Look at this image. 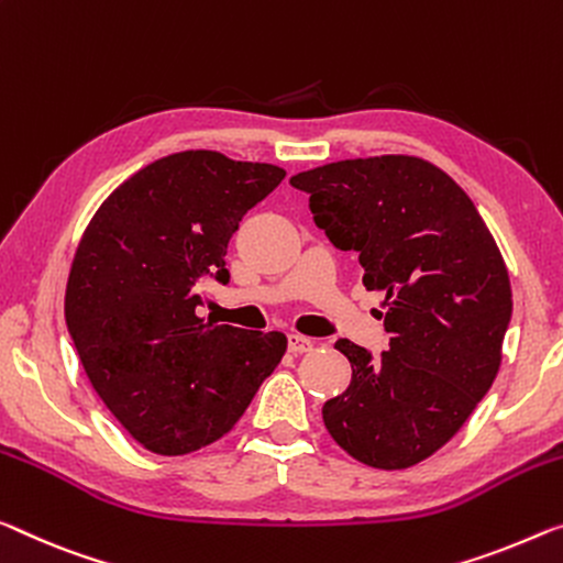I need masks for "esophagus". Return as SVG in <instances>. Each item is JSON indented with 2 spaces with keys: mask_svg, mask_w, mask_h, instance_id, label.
Here are the masks:
<instances>
[{
  "mask_svg": "<svg viewBox=\"0 0 563 563\" xmlns=\"http://www.w3.org/2000/svg\"><path fill=\"white\" fill-rule=\"evenodd\" d=\"M287 344H289V352H294V354L314 350V340H309V336H301V334H289Z\"/></svg>",
  "mask_w": 563,
  "mask_h": 563,
  "instance_id": "1",
  "label": "esophagus"
}]
</instances>
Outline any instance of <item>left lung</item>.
<instances>
[{
  "mask_svg": "<svg viewBox=\"0 0 563 563\" xmlns=\"http://www.w3.org/2000/svg\"><path fill=\"white\" fill-rule=\"evenodd\" d=\"M314 223L357 252L362 284L385 294L390 347L336 340L352 383L324 402L336 445L400 471L451 440L490 390L511 322V282L468 194L415 155L336 161L289 178ZM383 317V314H379Z\"/></svg>",
  "mask_w": 563,
  "mask_h": 563,
  "instance_id": "8db88e82",
  "label": "left lung"
}]
</instances>
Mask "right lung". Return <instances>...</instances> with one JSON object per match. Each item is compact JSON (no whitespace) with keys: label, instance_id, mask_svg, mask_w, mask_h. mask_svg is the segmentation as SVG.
<instances>
[{"label":"right lung","instance_id":"obj_1","mask_svg":"<svg viewBox=\"0 0 563 563\" xmlns=\"http://www.w3.org/2000/svg\"><path fill=\"white\" fill-rule=\"evenodd\" d=\"M284 176L216 151L173 153L118 186L82 233L67 330L95 393L151 453L227 435L287 352L282 332L198 317V284H229V239Z\"/></svg>","mask_w":563,"mask_h":563}]
</instances>
